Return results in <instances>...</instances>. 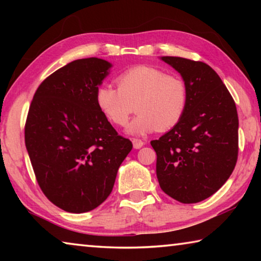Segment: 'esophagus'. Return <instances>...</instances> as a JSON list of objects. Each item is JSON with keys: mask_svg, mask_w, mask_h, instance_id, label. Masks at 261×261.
<instances>
[{"mask_svg": "<svg viewBox=\"0 0 261 261\" xmlns=\"http://www.w3.org/2000/svg\"><path fill=\"white\" fill-rule=\"evenodd\" d=\"M132 144H134V147L136 148V149H139V148H141L145 145V143L143 140H140V139H137V138H134L132 139Z\"/></svg>", "mask_w": 261, "mask_h": 261, "instance_id": "1", "label": "esophagus"}]
</instances>
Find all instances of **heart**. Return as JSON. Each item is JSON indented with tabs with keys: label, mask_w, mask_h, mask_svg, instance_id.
I'll return each mask as SVG.
<instances>
[{
	"label": "heart",
	"mask_w": 261,
	"mask_h": 261,
	"mask_svg": "<svg viewBox=\"0 0 261 261\" xmlns=\"http://www.w3.org/2000/svg\"><path fill=\"white\" fill-rule=\"evenodd\" d=\"M117 87L101 84L94 100L100 113L114 125L124 126L131 114L138 115L126 127L129 135L165 131L182 120L189 103L187 83L152 65H135L116 78Z\"/></svg>",
	"instance_id": "b5f03b06"
}]
</instances>
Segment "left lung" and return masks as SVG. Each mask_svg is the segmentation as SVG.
<instances>
[{"mask_svg": "<svg viewBox=\"0 0 261 261\" xmlns=\"http://www.w3.org/2000/svg\"><path fill=\"white\" fill-rule=\"evenodd\" d=\"M187 83L189 103L173 129L152 140L162 191L183 204L214 194L230 177L238 155L235 101L210 65L162 56Z\"/></svg>", "mask_w": 261, "mask_h": 261, "instance_id": "left-lung-1", "label": "left lung"}]
</instances>
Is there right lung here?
Returning a JSON list of instances; mask_svg holds the SVG:
<instances>
[{
	"label": "right lung",
	"instance_id": "right-lung-1",
	"mask_svg": "<svg viewBox=\"0 0 261 261\" xmlns=\"http://www.w3.org/2000/svg\"><path fill=\"white\" fill-rule=\"evenodd\" d=\"M110 68L90 57L56 70L38 87L26 118L25 145L39 187L70 213L90 212L107 199L132 149L95 105L96 87Z\"/></svg>",
	"mask_w": 261,
	"mask_h": 261
}]
</instances>
